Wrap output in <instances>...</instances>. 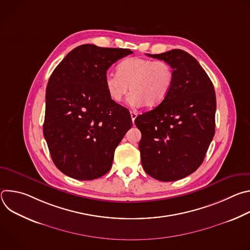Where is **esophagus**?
<instances>
[{"mask_svg":"<svg viewBox=\"0 0 250 250\" xmlns=\"http://www.w3.org/2000/svg\"><path fill=\"white\" fill-rule=\"evenodd\" d=\"M130 117H131L132 122H134V120H135L136 117H137V114H136L135 112H133V111H130Z\"/></svg>","mask_w":250,"mask_h":250,"instance_id":"34e87169","label":"esophagus"}]
</instances>
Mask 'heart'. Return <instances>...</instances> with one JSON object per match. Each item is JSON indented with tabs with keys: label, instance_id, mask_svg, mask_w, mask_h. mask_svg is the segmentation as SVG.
<instances>
[{
	"label": "heart",
	"instance_id": "b5f03b06",
	"mask_svg": "<svg viewBox=\"0 0 250 250\" xmlns=\"http://www.w3.org/2000/svg\"><path fill=\"white\" fill-rule=\"evenodd\" d=\"M174 82V69L166 61L142 57L123 60L117 73L104 76V85L110 98L120 103L130 86L128 104L133 106L146 104L148 108L159 105L168 96Z\"/></svg>",
	"mask_w": 250,
	"mask_h": 250
}]
</instances>
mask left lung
<instances>
[{
    "instance_id": "8db88e82",
    "label": "left lung",
    "mask_w": 250,
    "mask_h": 250,
    "mask_svg": "<svg viewBox=\"0 0 250 250\" xmlns=\"http://www.w3.org/2000/svg\"><path fill=\"white\" fill-rule=\"evenodd\" d=\"M147 55L173 67L174 82L159 105L134 121L141 131V164L156 180L176 181L195 172L204 161L215 135L216 93L205 70L186 51Z\"/></svg>"
}]
</instances>
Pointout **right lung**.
Segmentation results:
<instances>
[{
	"label": "right lung",
	"instance_id": "right-lung-1",
	"mask_svg": "<svg viewBox=\"0 0 250 250\" xmlns=\"http://www.w3.org/2000/svg\"><path fill=\"white\" fill-rule=\"evenodd\" d=\"M130 49L83 44L70 51L46 87L43 135L55 166L77 180L108 173L114 153L131 127L127 109L114 102L104 76Z\"/></svg>",
	"mask_w": 250,
	"mask_h": 250
}]
</instances>
